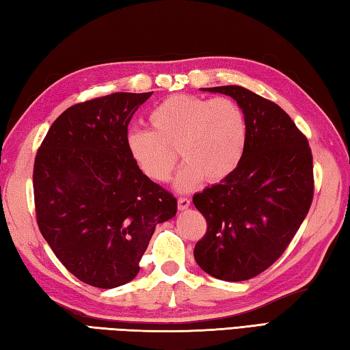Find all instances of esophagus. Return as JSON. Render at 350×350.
Returning <instances> with one entry per match:
<instances>
[{"instance_id":"obj_1","label":"esophagus","mask_w":350,"mask_h":350,"mask_svg":"<svg viewBox=\"0 0 350 350\" xmlns=\"http://www.w3.org/2000/svg\"><path fill=\"white\" fill-rule=\"evenodd\" d=\"M190 205H191L190 199H187V198H180V199H178V210H180V211L187 210Z\"/></svg>"}]
</instances>
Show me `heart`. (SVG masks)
Here are the masks:
<instances>
[{"instance_id":"b5f03b06","label":"heart","mask_w":350,"mask_h":350,"mask_svg":"<svg viewBox=\"0 0 350 350\" xmlns=\"http://www.w3.org/2000/svg\"><path fill=\"white\" fill-rule=\"evenodd\" d=\"M152 130L133 128L126 149L142 174L166 183L176 166L178 149L185 161L175 178V187L190 191L206 180H226L239 167L246 148V119L231 99H208L178 94L155 105Z\"/></svg>"}]
</instances>
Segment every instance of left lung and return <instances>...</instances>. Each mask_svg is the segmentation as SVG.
Listing matches in <instances>:
<instances>
[{
  "instance_id": "obj_1",
  "label": "left lung",
  "mask_w": 350,
  "mask_h": 350,
  "mask_svg": "<svg viewBox=\"0 0 350 350\" xmlns=\"http://www.w3.org/2000/svg\"><path fill=\"white\" fill-rule=\"evenodd\" d=\"M231 96L246 119V148L234 174L193 196L206 220L195 246L205 273L246 281L280 258L312 201L308 140L280 105L240 85L204 88Z\"/></svg>"
}]
</instances>
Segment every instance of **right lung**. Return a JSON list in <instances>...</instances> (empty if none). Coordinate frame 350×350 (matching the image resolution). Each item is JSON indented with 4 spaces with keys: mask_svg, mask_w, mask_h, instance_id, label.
I'll list each match as a JSON object with an SVG mask.
<instances>
[{
    "mask_svg": "<svg viewBox=\"0 0 350 350\" xmlns=\"http://www.w3.org/2000/svg\"><path fill=\"white\" fill-rule=\"evenodd\" d=\"M151 95L122 92L69 107L34 160L39 230L62 265L98 288L134 280L155 226L176 215V199L126 149L128 124Z\"/></svg>",
    "mask_w": 350,
    "mask_h": 350,
    "instance_id": "1",
    "label": "right lung"
}]
</instances>
